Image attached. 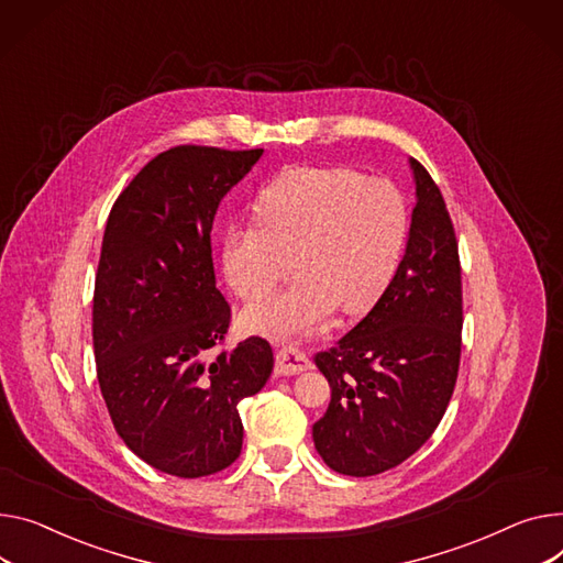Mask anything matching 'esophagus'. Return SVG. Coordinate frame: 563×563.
Instances as JSON below:
<instances>
[{"mask_svg":"<svg viewBox=\"0 0 563 563\" xmlns=\"http://www.w3.org/2000/svg\"><path fill=\"white\" fill-rule=\"evenodd\" d=\"M310 366L308 357L296 346H283L276 351V373L278 376H296Z\"/></svg>","mask_w":563,"mask_h":563,"instance_id":"esophagus-1","label":"esophagus"}]
</instances>
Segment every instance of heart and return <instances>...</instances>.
Wrapping results in <instances>:
<instances>
[{"mask_svg":"<svg viewBox=\"0 0 563 563\" xmlns=\"http://www.w3.org/2000/svg\"><path fill=\"white\" fill-rule=\"evenodd\" d=\"M253 227L221 242L231 291L252 301L292 257L297 280L280 295L244 308V332L287 336L323 321L340 306L360 314L394 280L407 242V208L396 187L349 167H289L257 190Z\"/></svg>","mask_w":563,"mask_h":563,"instance_id":"obj_1","label":"heart"}]
</instances>
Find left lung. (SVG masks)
<instances>
[{
    "label": "left lung",
    "mask_w": 563,
    "mask_h": 563,
    "mask_svg": "<svg viewBox=\"0 0 563 563\" xmlns=\"http://www.w3.org/2000/svg\"><path fill=\"white\" fill-rule=\"evenodd\" d=\"M417 183L409 238L378 303L314 362L332 394L312 426L336 473H385L432 437L451 402L462 355V267L451 214L428 169Z\"/></svg>",
    "instance_id": "1"
}]
</instances>
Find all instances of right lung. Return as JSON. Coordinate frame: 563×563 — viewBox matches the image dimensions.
<instances>
[{"label": "right lung", "mask_w": 563, "mask_h": 563, "mask_svg": "<svg viewBox=\"0 0 563 563\" xmlns=\"http://www.w3.org/2000/svg\"><path fill=\"white\" fill-rule=\"evenodd\" d=\"M260 156L174 146L137 172L106 221L92 301L99 389L122 441L176 477L212 475L240 457L238 405L274 368L262 336L217 349L231 308L214 283L212 221Z\"/></svg>", "instance_id": "add662e5"}]
</instances>
